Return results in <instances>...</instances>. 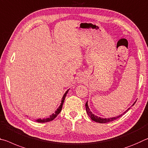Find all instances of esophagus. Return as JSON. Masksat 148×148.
Here are the masks:
<instances>
[{
    "label": "esophagus",
    "instance_id": "1",
    "mask_svg": "<svg viewBox=\"0 0 148 148\" xmlns=\"http://www.w3.org/2000/svg\"><path fill=\"white\" fill-rule=\"evenodd\" d=\"M84 81H85V79H84V77L81 75H80L78 76L77 77V82H78L79 83H84Z\"/></svg>",
    "mask_w": 148,
    "mask_h": 148
}]
</instances>
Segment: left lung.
I'll list each match as a JSON object with an SVG mask.
<instances>
[{
    "label": "left lung",
    "instance_id": "1",
    "mask_svg": "<svg viewBox=\"0 0 148 148\" xmlns=\"http://www.w3.org/2000/svg\"><path fill=\"white\" fill-rule=\"evenodd\" d=\"M136 103V101L134 103V104ZM133 104V105H134ZM132 105V106H133ZM85 106H86V113L90 117V118L92 120L94 121L97 122V123H107L109 122H111V121H114L115 119H117L119 118L120 117H121L123 115H124L126 112H127L129 110L130 108L128 109L127 111H125L124 113H123V114H121L120 115L117 116V117H110V118H101L100 117H98V116H96L95 115H94V113H92V112L90 111V109H89V107L88 106V101H86V103L85 104Z\"/></svg>",
    "mask_w": 148,
    "mask_h": 148
}]
</instances>
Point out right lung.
I'll use <instances>...</instances> for the list:
<instances>
[{"instance_id": "add662e5", "label": "right lung", "mask_w": 148, "mask_h": 148, "mask_svg": "<svg viewBox=\"0 0 148 148\" xmlns=\"http://www.w3.org/2000/svg\"><path fill=\"white\" fill-rule=\"evenodd\" d=\"M68 91H69V90H67L66 92H65V93L64 94V96H63V98L62 99V103H61V104H60V106H59V108L57 109V110L55 111L54 113L52 114L48 118L42 119H38L36 120V121L38 122V123H47V122H49V121H52V120H54V119L57 117V115L60 113V111H62L63 103H64V102L65 98V96H66L67 92H68Z\"/></svg>"}]
</instances>
